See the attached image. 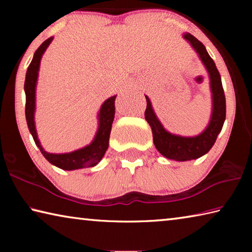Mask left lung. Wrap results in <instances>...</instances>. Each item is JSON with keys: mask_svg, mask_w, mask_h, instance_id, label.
I'll use <instances>...</instances> for the list:
<instances>
[{"mask_svg": "<svg viewBox=\"0 0 252 252\" xmlns=\"http://www.w3.org/2000/svg\"><path fill=\"white\" fill-rule=\"evenodd\" d=\"M183 37L198 53L200 60L208 71L209 78H210L212 113L209 125L201 133L195 136H181L170 133L157 118L150 99L147 95V109L144 112L146 120L151 126L153 143H155L157 150L163 157L176 161L198 159L210 151L225 120V96L222 83H221V76L215 62L208 54L204 45L198 39H195L190 33H185Z\"/></svg>", "mask_w": 252, "mask_h": 252, "instance_id": "obj_1", "label": "left lung"}]
</instances>
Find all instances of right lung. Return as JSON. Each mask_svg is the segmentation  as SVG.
<instances>
[{"instance_id": "add662e5", "label": "right lung", "mask_w": 252, "mask_h": 252, "mask_svg": "<svg viewBox=\"0 0 252 252\" xmlns=\"http://www.w3.org/2000/svg\"><path fill=\"white\" fill-rule=\"evenodd\" d=\"M53 41V37H49L42 43L39 49L35 51L31 63L28 67L27 75H25L24 82V91L27 102H25V118L29 130L34 139V142L40 149L42 155L48 160L50 163H52L55 167L62 170H76L88 167H94L103 158L106 149L109 147V139L111 133V127H112L114 113V101L117 95L109 97L108 100L103 102L101 105L97 119H99V127H97L96 134L93 139V141L89 146L84 147L79 150L69 153H49L44 151L41 143L37 139V133L35 130V122H34V112H35V88L37 82V75H39V69L42 55L48 49L51 42Z\"/></svg>"}]
</instances>
